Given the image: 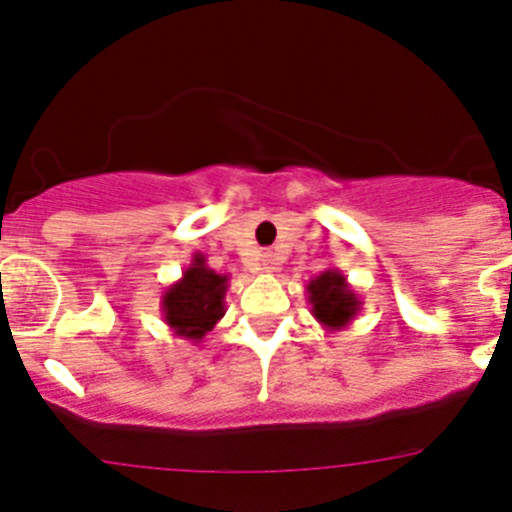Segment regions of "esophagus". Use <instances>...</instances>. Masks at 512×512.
<instances>
[{"mask_svg":"<svg viewBox=\"0 0 512 512\" xmlns=\"http://www.w3.org/2000/svg\"><path fill=\"white\" fill-rule=\"evenodd\" d=\"M277 255H274V252H265V255H262V260H260V270L262 272H274L277 270Z\"/></svg>","mask_w":512,"mask_h":512,"instance_id":"esophagus-1","label":"esophagus"}]
</instances>
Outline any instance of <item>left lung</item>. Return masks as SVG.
Masks as SVG:
<instances>
[{"mask_svg": "<svg viewBox=\"0 0 512 512\" xmlns=\"http://www.w3.org/2000/svg\"><path fill=\"white\" fill-rule=\"evenodd\" d=\"M306 294H309L311 314L326 331H341V328L351 326V321L363 306L355 289L348 284L346 274L336 267L311 279L306 284Z\"/></svg>", "mask_w": 512, "mask_h": 512, "instance_id": "obj_1", "label": "left lung"}]
</instances>
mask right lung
Instances as JSON below:
<instances>
[{
	"mask_svg": "<svg viewBox=\"0 0 512 512\" xmlns=\"http://www.w3.org/2000/svg\"><path fill=\"white\" fill-rule=\"evenodd\" d=\"M228 274H218L206 265V257L196 252L181 279L161 294V314L174 336L201 343L208 331L223 319Z\"/></svg>",
	"mask_w": 512,
	"mask_h": 512,
	"instance_id": "obj_1",
	"label": "right lung"
}]
</instances>
